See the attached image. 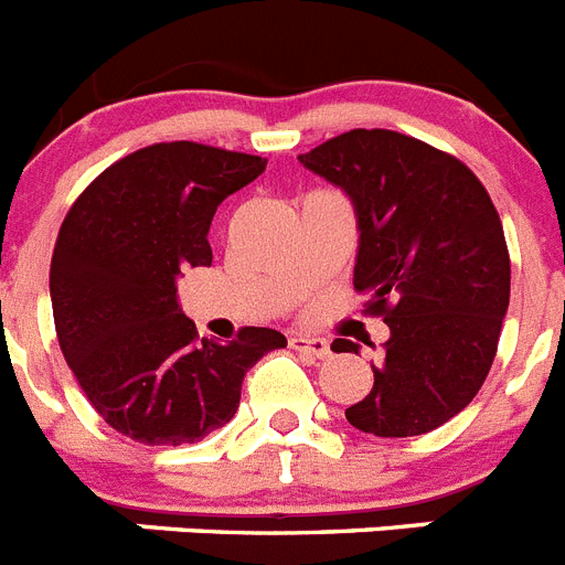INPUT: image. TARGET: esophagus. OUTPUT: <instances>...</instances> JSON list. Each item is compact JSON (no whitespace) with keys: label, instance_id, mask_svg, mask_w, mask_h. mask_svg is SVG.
I'll use <instances>...</instances> for the list:
<instances>
[{"label":"esophagus","instance_id":"obj_1","mask_svg":"<svg viewBox=\"0 0 565 565\" xmlns=\"http://www.w3.org/2000/svg\"><path fill=\"white\" fill-rule=\"evenodd\" d=\"M291 348L294 351L306 353V356H313V359H326L328 353H331V344H328V339L306 337V333H294Z\"/></svg>","mask_w":565,"mask_h":565}]
</instances>
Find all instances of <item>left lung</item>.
<instances>
[{
  "label": "left lung",
  "mask_w": 565,
  "mask_h": 565,
  "mask_svg": "<svg viewBox=\"0 0 565 565\" xmlns=\"http://www.w3.org/2000/svg\"><path fill=\"white\" fill-rule=\"evenodd\" d=\"M299 163L353 203V288L391 328L371 393L344 411L362 433L422 436L481 391L509 308V252L487 189L458 158L393 129H351ZM339 353H359L337 339Z\"/></svg>",
  "instance_id": "1"
}]
</instances>
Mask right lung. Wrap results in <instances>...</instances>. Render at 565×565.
Wrapping results in <instances>:
<instances>
[{
  "label": "right lung",
  "mask_w": 565,
  "mask_h": 565,
  "mask_svg": "<svg viewBox=\"0 0 565 565\" xmlns=\"http://www.w3.org/2000/svg\"><path fill=\"white\" fill-rule=\"evenodd\" d=\"M266 158L206 143H152L104 169L58 228L50 259L56 337L98 416L141 444H194L239 407L248 367L286 337L243 328L198 337L178 277L212 266L209 226Z\"/></svg>",
  "instance_id": "right-lung-1"
}]
</instances>
